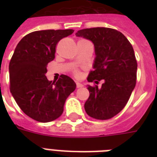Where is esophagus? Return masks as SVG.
Instances as JSON below:
<instances>
[{
    "instance_id": "esophagus-1",
    "label": "esophagus",
    "mask_w": 157,
    "mask_h": 157,
    "mask_svg": "<svg viewBox=\"0 0 157 157\" xmlns=\"http://www.w3.org/2000/svg\"><path fill=\"white\" fill-rule=\"evenodd\" d=\"M83 86V85L81 83H79V82H76V88H81V87H82Z\"/></svg>"
}]
</instances>
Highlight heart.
I'll use <instances>...</instances> for the list:
<instances>
[{"label": "heart", "instance_id": "b5f03b06", "mask_svg": "<svg viewBox=\"0 0 157 157\" xmlns=\"http://www.w3.org/2000/svg\"><path fill=\"white\" fill-rule=\"evenodd\" d=\"M75 75H76V76H79V75H80V73H79V72H78V71H75Z\"/></svg>", "mask_w": 157, "mask_h": 157}]
</instances>
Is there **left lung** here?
Wrapping results in <instances>:
<instances>
[{
  "instance_id": "left-lung-1",
  "label": "left lung",
  "mask_w": 157,
  "mask_h": 157,
  "mask_svg": "<svg viewBox=\"0 0 157 157\" xmlns=\"http://www.w3.org/2000/svg\"><path fill=\"white\" fill-rule=\"evenodd\" d=\"M76 36L94 45V70L87 81L96 84L103 81L101 88L87 86L90 96L85 110L94 119H111L125 107L136 85L138 64L133 46L121 32L112 28H86Z\"/></svg>"
}]
</instances>
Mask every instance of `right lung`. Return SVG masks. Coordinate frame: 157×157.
I'll return each mask as SVG.
<instances>
[{
  "label": "right lung",
  "mask_w": 157,
  "mask_h": 157,
  "mask_svg": "<svg viewBox=\"0 0 157 157\" xmlns=\"http://www.w3.org/2000/svg\"><path fill=\"white\" fill-rule=\"evenodd\" d=\"M73 32H33L14 50L9 66L10 92L21 110L35 121L45 123L59 118L65 101L76 89V83L66 75H61L57 82L45 76L48 63L55 58L57 44Z\"/></svg>",
  "instance_id": "1"
}]
</instances>
